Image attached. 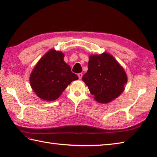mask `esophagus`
<instances>
[{
	"label": "esophagus",
	"instance_id": "esophagus-1",
	"mask_svg": "<svg viewBox=\"0 0 157 157\" xmlns=\"http://www.w3.org/2000/svg\"><path fill=\"white\" fill-rule=\"evenodd\" d=\"M82 76H83V74L82 73H78V77H79V79H82Z\"/></svg>",
	"mask_w": 157,
	"mask_h": 157
}]
</instances>
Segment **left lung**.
Listing matches in <instances>:
<instances>
[{
	"label": "left lung",
	"mask_w": 157,
	"mask_h": 157,
	"mask_svg": "<svg viewBox=\"0 0 157 157\" xmlns=\"http://www.w3.org/2000/svg\"><path fill=\"white\" fill-rule=\"evenodd\" d=\"M82 80L96 101L108 103L123 92L128 78L115 58L104 52L90 56L88 71Z\"/></svg>",
	"instance_id": "left-lung-1"
}]
</instances>
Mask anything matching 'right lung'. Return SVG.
<instances>
[{"mask_svg":"<svg viewBox=\"0 0 157 157\" xmlns=\"http://www.w3.org/2000/svg\"><path fill=\"white\" fill-rule=\"evenodd\" d=\"M63 58L61 52L52 49L42 56L32 71L29 82L39 98L55 101L70 83L78 79Z\"/></svg>","mask_w":157,"mask_h":157,"instance_id":"add662e5","label":"right lung"}]
</instances>
